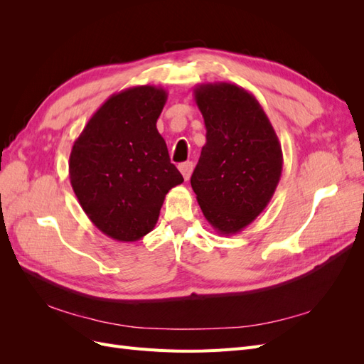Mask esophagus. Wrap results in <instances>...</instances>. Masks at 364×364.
Instances as JSON below:
<instances>
[{
  "label": "esophagus",
  "instance_id": "obj_1",
  "mask_svg": "<svg viewBox=\"0 0 364 364\" xmlns=\"http://www.w3.org/2000/svg\"><path fill=\"white\" fill-rule=\"evenodd\" d=\"M193 168H194V164H193L191 161H186V162L179 164V170H181V173H182L185 181L190 179V176H191V173H193Z\"/></svg>",
  "mask_w": 364,
  "mask_h": 364
}]
</instances>
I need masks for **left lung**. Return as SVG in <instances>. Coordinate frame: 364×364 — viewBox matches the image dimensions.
<instances>
[{
	"label": "left lung",
	"instance_id": "obj_1",
	"mask_svg": "<svg viewBox=\"0 0 364 364\" xmlns=\"http://www.w3.org/2000/svg\"><path fill=\"white\" fill-rule=\"evenodd\" d=\"M206 144L191 176L205 218L218 234L243 230L269 205L282 173V149L270 119L245 87L203 83L194 90Z\"/></svg>",
	"mask_w": 364,
	"mask_h": 364
}]
</instances>
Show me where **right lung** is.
<instances>
[{
	"label": "right lung",
	"mask_w": 364,
	"mask_h": 364,
	"mask_svg": "<svg viewBox=\"0 0 364 364\" xmlns=\"http://www.w3.org/2000/svg\"><path fill=\"white\" fill-rule=\"evenodd\" d=\"M167 91L142 85L111 95L87 121L70 155V181L85 214L117 241L155 228L165 194L183 182L156 121Z\"/></svg>",
	"instance_id": "add662e5"
}]
</instances>
